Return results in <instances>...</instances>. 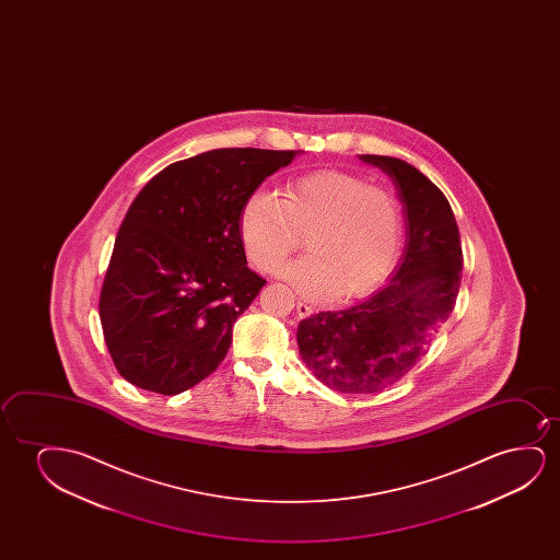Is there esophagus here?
I'll return each instance as SVG.
<instances>
[{
    "instance_id": "1",
    "label": "esophagus",
    "mask_w": 560,
    "mask_h": 560,
    "mask_svg": "<svg viewBox=\"0 0 560 560\" xmlns=\"http://www.w3.org/2000/svg\"><path fill=\"white\" fill-rule=\"evenodd\" d=\"M296 314H299V317H310V315L314 314V307L307 306L306 302H299L296 304Z\"/></svg>"
}]
</instances>
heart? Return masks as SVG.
<instances>
[{
    "label": "heart",
    "instance_id": "1",
    "mask_svg": "<svg viewBox=\"0 0 560 560\" xmlns=\"http://www.w3.org/2000/svg\"><path fill=\"white\" fill-rule=\"evenodd\" d=\"M246 254L273 273L302 246L307 253L281 276L307 299H358L375 291L398 260L404 218L383 187L342 170H317L292 179L281 197L250 192L238 215Z\"/></svg>",
    "mask_w": 560,
    "mask_h": 560
}]
</instances>
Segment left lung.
<instances>
[{
  "label": "left lung",
  "mask_w": 560,
  "mask_h": 560,
  "mask_svg": "<svg viewBox=\"0 0 560 560\" xmlns=\"http://www.w3.org/2000/svg\"><path fill=\"white\" fill-rule=\"evenodd\" d=\"M398 191L406 250L381 291L355 306L299 323V352L312 375L342 394H375L406 376L427 353L459 294V228L444 192L394 156L360 154Z\"/></svg>",
  "instance_id": "8db88e82"
}]
</instances>
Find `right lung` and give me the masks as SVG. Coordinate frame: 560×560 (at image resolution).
Returning <instances> with one entry per match:
<instances>
[{
  "instance_id": "add662e5",
  "label": "right lung",
  "mask_w": 560,
  "mask_h": 560,
  "mask_svg": "<svg viewBox=\"0 0 560 560\" xmlns=\"http://www.w3.org/2000/svg\"><path fill=\"white\" fill-rule=\"evenodd\" d=\"M302 151L214 149L159 172L116 235L100 317L118 373L174 396L222 363L266 281L246 266L238 215Z\"/></svg>"
}]
</instances>
